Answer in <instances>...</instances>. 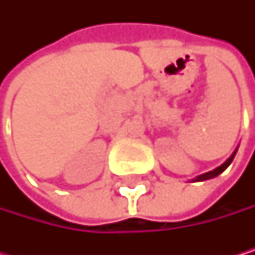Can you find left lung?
Returning <instances> with one entry per match:
<instances>
[{
  "label": "left lung",
  "mask_w": 255,
  "mask_h": 255,
  "mask_svg": "<svg viewBox=\"0 0 255 255\" xmlns=\"http://www.w3.org/2000/svg\"><path fill=\"white\" fill-rule=\"evenodd\" d=\"M236 153H237V150L231 154V157L227 160V162H225V163H222L220 166H217V168L216 170H213V171H208V173H205V174H200V176H197L194 180L196 182H199V180H208V179H213V177H216V176H219L220 173H223L225 170H227L228 168V166H230V163L233 162V159H234V156H236Z\"/></svg>",
  "instance_id": "1"
}]
</instances>
